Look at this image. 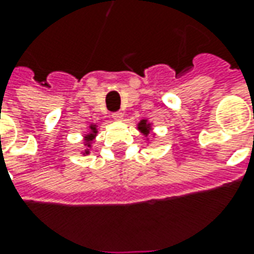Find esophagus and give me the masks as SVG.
<instances>
[{"label": "esophagus", "instance_id": "esophagus-1", "mask_svg": "<svg viewBox=\"0 0 254 254\" xmlns=\"http://www.w3.org/2000/svg\"><path fill=\"white\" fill-rule=\"evenodd\" d=\"M111 117H113L114 120H117V121H120V120H122V117H124V114H122L121 111H114V113L111 114Z\"/></svg>", "mask_w": 254, "mask_h": 254}]
</instances>
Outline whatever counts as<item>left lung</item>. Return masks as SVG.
<instances>
[{"instance_id":"left-lung-1","label":"left lung","mask_w":254,"mask_h":254,"mask_svg":"<svg viewBox=\"0 0 254 254\" xmlns=\"http://www.w3.org/2000/svg\"><path fill=\"white\" fill-rule=\"evenodd\" d=\"M140 130L144 133V134H148V127H147V124H145V121H141L140 122Z\"/></svg>"}]
</instances>
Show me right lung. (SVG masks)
<instances>
[{
  "label": "right lung",
  "instance_id": "add662e5",
  "mask_svg": "<svg viewBox=\"0 0 254 254\" xmlns=\"http://www.w3.org/2000/svg\"><path fill=\"white\" fill-rule=\"evenodd\" d=\"M91 129H92V134H89L88 137H87V143H89V141L92 140V137H94L95 134V127H91Z\"/></svg>",
  "mask_w": 254,
  "mask_h": 254
}]
</instances>
